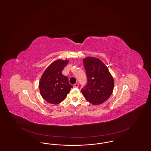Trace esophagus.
Returning <instances> with one entry per match:
<instances>
[{
  "label": "esophagus",
  "mask_w": 151,
  "mask_h": 151,
  "mask_svg": "<svg viewBox=\"0 0 151 151\" xmlns=\"http://www.w3.org/2000/svg\"><path fill=\"white\" fill-rule=\"evenodd\" d=\"M73 88H78V84L77 83H75V84L73 85Z\"/></svg>",
  "instance_id": "obj_1"
}]
</instances>
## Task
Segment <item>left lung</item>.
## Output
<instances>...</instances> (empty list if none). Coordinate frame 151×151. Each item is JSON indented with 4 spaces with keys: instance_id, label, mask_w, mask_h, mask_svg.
Returning a JSON list of instances; mask_svg holds the SVG:
<instances>
[{
    "instance_id": "left-lung-1",
    "label": "left lung",
    "mask_w": 151,
    "mask_h": 151,
    "mask_svg": "<svg viewBox=\"0 0 151 151\" xmlns=\"http://www.w3.org/2000/svg\"><path fill=\"white\" fill-rule=\"evenodd\" d=\"M88 83L81 92L89 103L93 105L103 103L113 93L114 82L108 68L100 60L94 57L83 59Z\"/></svg>"
}]
</instances>
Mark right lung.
Returning <instances> with one entry per match:
<instances>
[{
	"label": "right lung",
	"instance_id": "right-lung-1",
	"mask_svg": "<svg viewBox=\"0 0 151 151\" xmlns=\"http://www.w3.org/2000/svg\"><path fill=\"white\" fill-rule=\"evenodd\" d=\"M68 63V60H56L48 66L42 75L39 83L40 94L49 103H60L73 88L68 83V77L62 73Z\"/></svg>",
	"mask_w": 151,
	"mask_h": 151
}]
</instances>
